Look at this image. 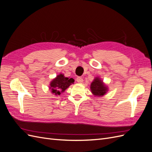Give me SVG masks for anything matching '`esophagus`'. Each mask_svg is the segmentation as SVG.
<instances>
[{
  "instance_id": "34e87169",
  "label": "esophagus",
  "mask_w": 152,
  "mask_h": 152,
  "mask_svg": "<svg viewBox=\"0 0 152 152\" xmlns=\"http://www.w3.org/2000/svg\"><path fill=\"white\" fill-rule=\"evenodd\" d=\"M76 80H77V82H79V83H82V82H83V81H84V80H83V79H82V78L80 77H77Z\"/></svg>"
}]
</instances>
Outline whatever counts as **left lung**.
Returning a JSON list of instances; mask_svg holds the SVG:
<instances>
[{
	"mask_svg": "<svg viewBox=\"0 0 152 152\" xmlns=\"http://www.w3.org/2000/svg\"><path fill=\"white\" fill-rule=\"evenodd\" d=\"M91 92L95 96H103L107 91V87L104 86L102 80L96 78L91 85Z\"/></svg>",
	"mask_w": 152,
	"mask_h": 152,
	"instance_id": "left-lung-1",
	"label": "left lung"
}]
</instances>
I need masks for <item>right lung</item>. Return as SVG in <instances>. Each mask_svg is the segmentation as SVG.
<instances>
[{
    "mask_svg": "<svg viewBox=\"0 0 152 152\" xmlns=\"http://www.w3.org/2000/svg\"><path fill=\"white\" fill-rule=\"evenodd\" d=\"M74 82L72 78L65 77L63 74H60L55 78L50 84V89L51 92L56 95H60L66 89Z\"/></svg>",
    "mask_w": 152,
    "mask_h": 152,
    "instance_id": "right-lung-1",
    "label": "right lung"
}]
</instances>
